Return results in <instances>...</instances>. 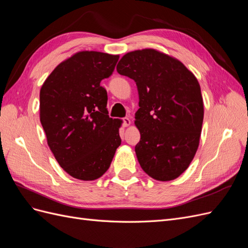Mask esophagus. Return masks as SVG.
<instances>
[{"label":"esophagus","instance_id":"34e87169","mask_svg":"<svg viewBox=\"0 0 248 248\" xmlns=\"http://www.w3.org/2000/svg\"><path fill=\"white\" fill-rule=\"evenodd\" d=\"M122 121H123V126H124V127L129 126V125H130V123H131V122H130V119H129V118H127V117H126V118H123V119H122Z\"/></svg>","mask_w":248,"mask_h":248}]
</instances>
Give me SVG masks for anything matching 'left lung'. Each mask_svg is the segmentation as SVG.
I'll use <instances>...</instances> for the list:
<instances>
[{
	"instance_id": "1",
	"label": "left lung",
	"mask_w": 248,
	"mask_h": 248,
	"mask_svg": "<svg viewBox=\"0 0 248 248\" xmlns=\"http://www.w3.org/2000/svg\"><path fill=\"white\" fill-rule=\"evenodd\" d=\"M117 71L138 87L134 123L140 133L136 146L140 166L158 181L178 178L200 142L204 103L198 79L177 59L151 48L126 54Z\"/></svg>"
}]
</instances>
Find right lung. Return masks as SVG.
I'll use <instances>...</instances> for the list:
<instances>
[{
    "instance_id": "obj_1",
    "label": "right lung",
    "mask_w": 248,
    "mask_h": 248,
    "mask_svg": "<svg viewBox=\"0 0 248 248\" xmlns=\"http://www.w3.org/2000/svg\"><path fill=\"white\" fill-rule=\"evenodd\" d=\"M119 56L79 51L59 64L40 90V122L61 168L84 181L106 172L121 145V120L107 109L100 86L114 72Z\"/></svg>"
}]
</instances>
